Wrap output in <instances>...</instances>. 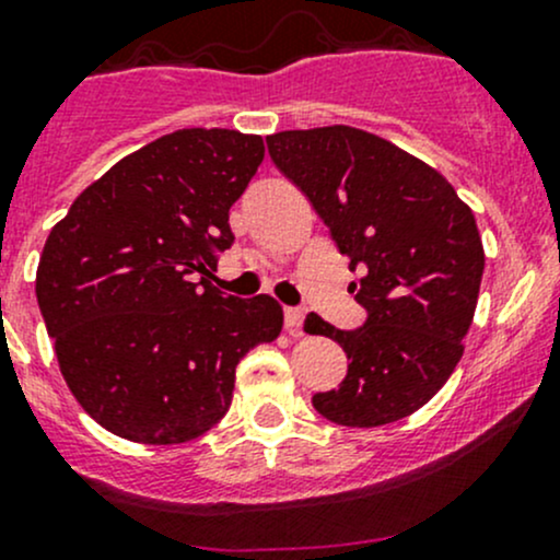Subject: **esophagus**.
I'll return each mask as SVG.
<instances>
[{
    "label": "esophagus",
    "mask_w": 560,
    "mask_h": 560,
    "mask_svg": "<svg viewBox=\"0 0 560 560\" xmlns=\"http://www.w3.org/2000/svg\"><path fill=\"white\" fill-rule=\"evenodd\" d=\"M302 323H304V312L296 310V306H288L285 310V330L291 336H302Z\"/></svg>",
    "instance_id": "34e87169"
}]
</instances>
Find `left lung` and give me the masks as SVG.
I'll return each instance as SVG.
<instances>
[{
  "instance_id": "obj_1",
  "label": "left lung",
  "mask_w": 560,
  "mask_h": 560,
  "mask_svg": "<svg viewBox=\"0 0 560 560\" xmlns=\"http://www.w3.org/2000/svg\"><path fill=\"white\" fill-rule=\"evenodd\" d=\"M269 158L312 202L365 323L334 328L310 312L306 334L339 341L345 382L312 406L328 422L382 427L422 408L459 363L483 278L472 210L435 167L365 130L330 125L267 138Z\"/></svg>"
}]
</instances>
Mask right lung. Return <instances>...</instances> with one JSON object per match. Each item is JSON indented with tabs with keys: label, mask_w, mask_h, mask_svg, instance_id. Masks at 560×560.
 I'll return each instance as SVG.
<instances>
[{
	"label": "right lung",
	"mask_w": 560,
	"mask_h": 560,
	"mask_svg": "<svg viewBox=\"0 0 560 560\" xmlns=\"http://www.w3.org/2000/svg\"><path fill=\"white\" fill-rule=\"evenodd\" d=\"M261 160V136L176 130L109 167L52 226L42 317L71 395L114 435L149 446L206 435L230 411L240 360L280 336L272 296L195 282L234 243L230 208Z\"/></svg>",
	"instance_id": "1"
}]
</instances>
